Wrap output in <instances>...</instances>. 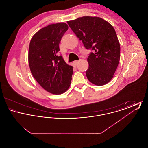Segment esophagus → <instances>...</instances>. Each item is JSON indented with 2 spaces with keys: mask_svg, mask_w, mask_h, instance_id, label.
I'll use <instances>...</instances> for the list:
<instances>
[{
  "mask_svg": "<svg viewBox=\"0 0 148 148\" xmlns=\"http://www.w3.org/2000/svg\"><path fill=\"white\" fill-rule=\"evenodd\" d=\"M79 63V61L78 60H75V61H74L73 62V64H74V65H77V64Z\"/></svg>",
  "mask_w": 148,
  "mask_h": 148,
  "instance_id": "1",
  "label": "esophagus"
}]
</instances>
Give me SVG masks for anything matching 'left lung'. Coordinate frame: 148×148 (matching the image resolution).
<instances>
[{
    "label": "left lung",
    "mask_w": 148,
    "mask_h": 148,
    "mask_svg": "<svg viewBox=\"0 0 148 148\" xmlns=\"http://www.w3.org/2000/svg\"><path fill=\"white\" fill-rule=\"evenodd\" d=\"M87 49L89 68L86 75L94 84L101 86L113 78L119 62L120 46L113 26L97 16H85L67 21Z\"/></svg>",
    "instance_id": "1"
}]
</instances>
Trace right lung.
I'll return each mask as SVG.
<instances>
[{
    "label": "right lung",
    "mask_w": 148,
    "mask_h": 148,
    "mask_svg": "<svg viewBox=\"0 0 148 148\" xmlns=\"http://www.w3.org/2000/svg\"><path fill=\"white\" fill-rule=\"evenodd\" d=\"M68 29L65 23L52 24L38 31L29 44L28 62L31 73L44 89L61 94L69 88L73 67L59 55V44Z\"/></svg>",
    "instance_id": "right-lung-1"
}]
</instances>
